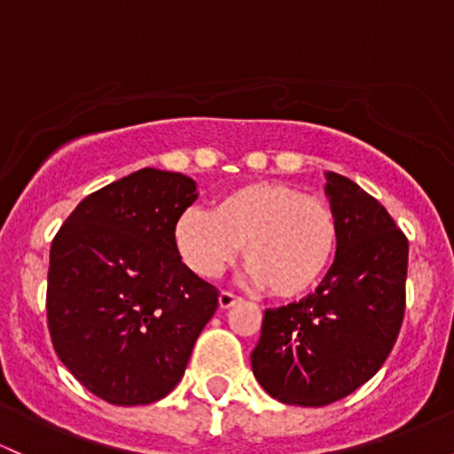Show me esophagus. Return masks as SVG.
Returning <instances> with one entry per match:
<instances>
[{
  "label": "esophagus",
  "instance_id": "esophagus-1",
  "mask_svg": "<svg viewBox=\"0 0 454 454\" xmlns=\"http://www.w3.org/2000/svg\"><path fill=\"white\" fill-rule=\"evenodd\" d=\"M237 301H241V297L232 295L231 291H222V293H219V308H222V310H228V308L235 306Z\"/></svg>",
  "mask_w": 454,
  "mask_h": 454
}]
</instances>
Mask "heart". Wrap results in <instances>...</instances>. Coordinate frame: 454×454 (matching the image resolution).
<instances>
[{
    "label": "heart",
    "instance_id": "1",
    "mask_svg": "<svg viewBox=\"0 0 454 454\" xmlns=\"http://www.w3.org/2000/svg\"><path fill=\"white\" fill-rule=\"evenodd\" d=\"M338 239L340 228L330 202L269 181L222 193L211 213L187 208L172 226L174 247L196 276L217 278L243 246L250 280L284 300L321 282Z\"/></svg>",
    "mask_w": 454,
    "mask_h": 454
}]
</instances>
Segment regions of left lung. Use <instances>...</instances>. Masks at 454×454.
I'll list each match as a JSON object with an SVG mask.
<instances>
[{
    "label": "left lung",
    "mask_w": 454,
    "mask_h": 454,
    "mask_svg": "<svg viewBox=\"0 0 454 454\" xmlns=\"http://www.w3.org/2000/svg\"><path fill=\"white\" fill-rule=\"evenodd\" d=\"M325 176L336 258L315 293L265 310L252 351L254 377L286 405L323 407L356 392L390 356L405 315L407 237L360 185Z\"/></svg>",
    "instance_id": "8db88e82"
}]
</instances>
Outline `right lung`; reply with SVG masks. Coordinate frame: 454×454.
<instances>
[{
	"label": "right lung",
	"mask_w": 454,
	"mask_h": 454,
	"mask_svg": "<svg viewBox=\"0 0 454 454\" xmlns=\"http://www.w3.org/2000/svg\"><path fill=\"white\" fill-rule=\"evenodd\" d=\"M196 181L144 168L90 193L49 254L47 321L73 377L112 405H148L185 375L217 288L178 256L176 217Z\"/></svg>",
	"instance_id": "1"
}]
</instances>
